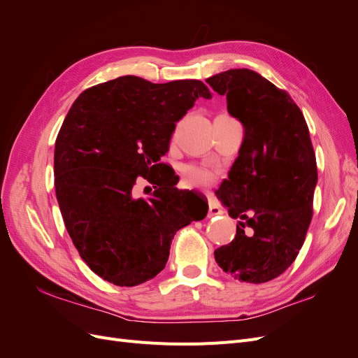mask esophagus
Wrapping results in <instances>:
<instances>
[{
    "mask_svg": "<svg viewBox=\"0 0 358 358\" xmlns=\"http://www.w3.org/2000/svg\"><path fill=\"white\" fill-rule=\"evenodd\" d=\"M222 210L218 208V204H216L212 199H209V216H215V215H221Z\"/></svg>",
    "mask_w": 358,
    "mask_h": 358,
    "instance_id": "34e87169",
    "label": "esophagus"
}]
</instances>
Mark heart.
<instances>
[{
    "mask_svg": "<svg viewBox=\"0 0 358 358\" xmlns=\"http://www.w3.org/2000/svg\"><path fill=\"white\" fill-rule=\"evenodd\" d=\"M183 182L191 188H204L215 180V173L209 169L197 164H187L182 167Z\"/></svg>",
    "mask_w": 358,
    "mask_h": 358,
    "instance_id": "obj_1",
    "label": "heart"
}]
</instances>
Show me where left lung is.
Masks as SVG:
<instances>
[{
    "label": "left lung",
    "mask_w": 358,
    "mask_h": 358,
    "mask_svg": "<svg viewBox=\"0 0 358 358\" xmlns=\"http://www.w3.org/2000/svg\"><path fill=\"white\" fill-rule=\"evenodd\" d=\"M206 82L227 95L229 113L245 128L229 179L216 191L239 224L215 259L241 282L263 284L294 263L312 220L318 170L309 128L289 94L252 70H227Z\"/></svg>",
    "instance_id": "1"
}]
</instances>
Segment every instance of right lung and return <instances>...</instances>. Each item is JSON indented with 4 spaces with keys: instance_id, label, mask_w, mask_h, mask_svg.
Here are the masks:
<instances>
[{
    "instance_id": "1",
    "label": "right lung",
    "mask_w": 358,
    "mask_h": 358,
    "mask_svg": "<svg viewBox=\"0 0 358 358\" xmlns=\"http://www.w3.org/2000/svg\"><path fill=\"white\" fill-rule=\"evenodd\" d=\"M200 96L212 99L200 80L122 76L85 90L64 119L53 158L58 204L79 255L107 282L155 278L176 231L199 220L173 175L158 171L176 122ZM138 176L156 185L146 199L134 197Z\"/></svg>"
}]
</instances>
